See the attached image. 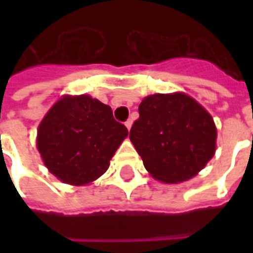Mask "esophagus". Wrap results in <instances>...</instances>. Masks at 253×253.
I'll return each mask as SVG.
<instances>
[{
	"mask_svg": "<svg viewBox=\"0 0 253 253\" xmlns=\"http://www.w3.org/2000/svg\"><path fill=\"white\" fill-rule=\"evenodd\" d=\"M125 125H126V127H127V128H128V130H130V128H131L132 121H131V119H127V121L125 122Z\"/></svg>",
	"mask_w": 253,
	"mask_h": 253,
	"instance_id": "1",
	"label": "esophagus"
}]
</instances>
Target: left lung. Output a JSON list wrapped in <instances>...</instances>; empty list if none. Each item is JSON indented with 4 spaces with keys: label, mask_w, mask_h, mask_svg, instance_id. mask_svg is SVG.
<instances>
[{
    "label": "left lung",
    "mask_w": 253,
    "mask_h": 253,
    "mask_svg": "<svg viewBox=\"0 0 253 253\" xmlns=\"http://www.w3.org/2000/svg\"><path fill=\"white\" fill-rule=\"evenodd\" d=\"M138 111L139 118L130 130V139L154 179L186 181L214 156V121L190 96L152 94L142 100Z\"/></svg>",
    "instance_id": "8db88e82"
}]
</instances>
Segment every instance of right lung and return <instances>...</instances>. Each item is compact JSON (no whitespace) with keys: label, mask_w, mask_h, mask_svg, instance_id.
Here are the masks:
<instances>
[{"label":"right lung","mask_w":253,"mask_h":253,"mask_svg":"<svg viewBox=\"0 0 253 253\" xmlns=\"http://www.w3.org/2000/svg\"><path fill=\"white\" fill-rule=\"evenodd\" d=\"M110 105L90 96H65L52 105L38 128V150L59 180L83 186L104 173L127 137Z\"/></svg>","instance_id":"1"}]
</instances>
